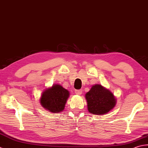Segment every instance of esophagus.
Listing matches in <instances>:
<instances>
[{
  "label": "esophagus",
  "instance_id": "esophagus-1",
  "mask_svg": "<svg viewBox=\"0 0 148 148\" xmlns=\"http://www.w3.org/2000/svg\"><path fill=\"white\" fill-rule=\"evenodd\" d=\"M75 94L77 95H80L82 93V89H76L75 91Z\"/></svg>",
  "mask_w": 148,
  "mask_h": 148
}]
</instances>
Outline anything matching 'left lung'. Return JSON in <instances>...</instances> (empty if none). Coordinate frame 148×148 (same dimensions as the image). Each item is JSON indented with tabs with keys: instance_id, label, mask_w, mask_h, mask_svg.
I'll return each instance as SVG.
<instances>
[{
	"instance_id": "left-lung-1",
	"label": "left lung",
	"mask_w": 148,
	"mask_h": 148,
	"mask_svg": "<svg viewBox=\"0 0 148 148\" xmlns=\"http://www.w3.org/2000/svg\"><path fill=\"white\" fill-rule=\"evenodd\" d=\"M87 110L95 115H105L115 107L116 98L109 89L100 84L93 85L85 95Z\"/></svg>"
}]
</instances>
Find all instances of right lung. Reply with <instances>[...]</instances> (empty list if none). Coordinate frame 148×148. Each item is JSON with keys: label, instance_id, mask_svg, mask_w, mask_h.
<instances>
[{"label": "right lung", "instance_id": "1", "mask_svg": "<svg viewBox=\"0 0 148 148\" xmlns=\"http://www.w3.org/2000/svg\"><path fill=\"white\" fill-rule=\"evenodd\" d=\"M70 96V92L59 84H53L42 92L40 104L45 109L53 114L64 110L66 101Z\"/></svg>", "mask_w": 148, "mask_h": 148}]
</instances>
